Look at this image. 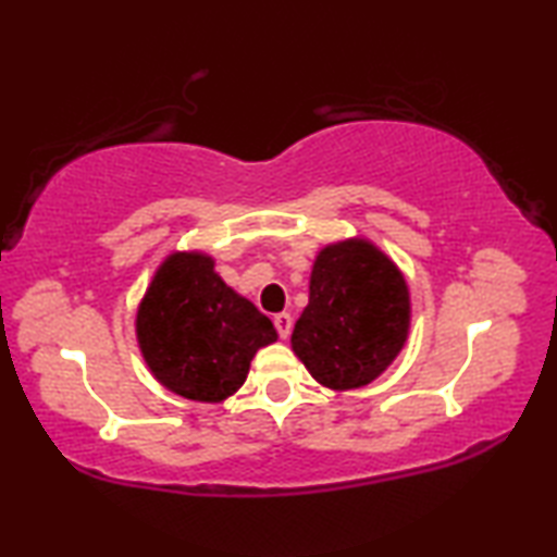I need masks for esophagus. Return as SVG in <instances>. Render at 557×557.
<instances>
[{"label": "esophagus", "mask_w": 557, "mask_h": 557, "mask_svg": "<svg viewBox=\"0 0 557 557\" xmlns=\"http://www.w3.org/2000/svg\"><path fill=\"white\" fill-rule=\"evenodd\" d=\"M275 329L282 338H287L292 334V317L287 312L275 314Z\"/></svg>", "instance_id": "34e87169"}]
</instances>
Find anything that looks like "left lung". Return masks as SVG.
<instances>
[{"label": "left lung", "instance_id": "8db88e82", "mask_svg": "<svg viewBox=\"0 0 557 557\" xmlns=\"http://www.w3.org/2000/svg\"><path fill=\"white\" fill-rule=\"evenodd\" d=\"M410 287L369 238H344L317 252L309 305L295 322L292 351L312 379L336 393L366 388L410 336Z\"/></svg>", "mask_w": 557, "mask_h": 557}]
</instances>
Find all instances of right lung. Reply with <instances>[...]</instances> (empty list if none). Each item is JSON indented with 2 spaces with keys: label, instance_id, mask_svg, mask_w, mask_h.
<instances>
[{
  "label": "right lung",
  "instance_id": "add662e5",
  "mask_svg": "<svg viewBox=\"0 0 557 557\" xmlns=\"http://www.w3.org/2000/svg\"><path fill=\"white\" fill-rule=\"evenodd\" d=\"M137 346L169 393L223 403L240 391L250 361L277 332L250 299L215 272L203 250H172L137 305Z\"/></svg>",
  "mask_w": 557,
  "mask_h": 557
}]
</instances>
